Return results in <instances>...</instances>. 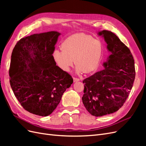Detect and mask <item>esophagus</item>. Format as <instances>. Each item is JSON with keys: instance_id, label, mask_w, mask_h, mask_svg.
Listing matches in <instances>:
<instances>
[{"instance_id": "1", "label": "esophagus", "mask_w": 146, "mask_h": 146, "mask_svg": "<svg viewBox=\"0 0 146 146\" xmlns=\"http://www.w3.org/2000/svg\"><path fill=\"white\" fill-rule=\"evenodd\" d=\"M73 80H74V82H77L80 81V80H79V78H75V77H74V78H73Z\"/></svg>"}]
</instances>
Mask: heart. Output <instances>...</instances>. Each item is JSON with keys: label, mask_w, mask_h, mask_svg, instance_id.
I'll return each mask as SVG.
<instances>
[{"label": "heart", "mask_w": 146, "mask_h": 146, "mask_svg": "<svg viewBox=\"0 0 146 146\" xmlns=\"http://www.w3.org/2000/svg\"><path fill=\"white\" fill-rule=\"evenodd\" d=\"M61 47L62 50H55L52 56L57 66L64 72L69 71L74 61L76 63V72L78 74L85 71L90 73L99 66L102 45L99 40L89 35L74 34L65 39Z\"/></svg>", "instance_id": "b5f03b06"}]
</instances>
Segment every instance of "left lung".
Returning <instances> with one entry per match:
<instances>
[{
    "mask_svg": "<svg viewBox=\"0 0 146 146\" xmlns=\"http://www.w3.org/2000/svg\"><path fill=\"white\" fill-rule=\"evenodd\" d=\"M110 55L103 63L104 69L83 81L82 102L87 111L96 117L116 112L123 105L133 87L135 62L131 52L116 35L100 31Z\"/></svg>",
    "mask_w": 146,
    "mask_h": 146,
    "instance_id": "8db88e82",
    "label": "left lung"
}]
</instances>
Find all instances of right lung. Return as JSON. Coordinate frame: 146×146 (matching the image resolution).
I'll return each instance as SVG.
<instances>
[{"label":"right lung","instance_id":"right-lung-1","mask_svg":"<svg viewBox=\"0 0 146 146\" xmlns=\"http://www.w3.org/2000/svg\"><path fill=\"white\" fill-rule=\"evenodd\" d=\"M60 35L56 31L32 35L21 39L12 52V90L23 107L36 115H50L73 83L72 77L53 58Z\"/></svg>","mask_w":146,"mask_h":146}]
</instances>
